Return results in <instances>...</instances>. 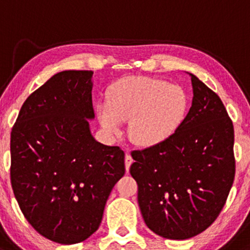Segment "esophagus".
Listing matches in <instances>:
<instances>
[{"label": "esophagus", "instance_id": "1", "mask_svg": "<svg viewBox=\"0 0 250 250\" xmlns=\"http://www.w3.org/2000/svg\"><path fill=\"white\" fill-rule=\"evenodd\" d=\"M132 162H133V159H132V157H131L130 153H126V156H125V167H126V171L130 170V167H131V164H132Z\"/></svg>", "mask_w": 250, "mask_h": 250}]
</instances>
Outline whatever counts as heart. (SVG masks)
<instances>
[{"label":"heart","mask_w":250,"mask_h":250,"mask_svg":"<svg viewBox=\"0 0 250 250\" xmlns=\"http://www.w3.org/2000/svg\"><path fill=\"white\" fill-rule=\"evenodd\" d=\"M187 108V93L179 85L156 78L128 77L112 85L107 103L98 106L97 114L110 136H119L123 122L130 119L131 138L140 146L150 147L177 131Z\"/></svg>","instance_id":"1"}]
</instances>
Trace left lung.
I'll list each match as a JSON object with an SVG mask.
<instances>
[{"instance_id": "left-lung-1", "label": "left lung", "mask_w": 250, "mask_h": 250, "mask_svg": "<svg viewBox=\"0 0 250 250\" xmlns=\"http://www.w3.org/2000/svg\"><path fill=\"white\" fill-rule=\"evenodd\" d=\"M190 77L192 104L177 131L161 144L131 152L143 218L170 240H187L211 226L235 177L231 119L220 97Z\"/></svg>"}]
</instances>
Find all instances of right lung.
<instances>
[{
    "label": "right lung",
    "mask_w": 250,
    "mask_h": 250,
    "mask_svg": "<svg viewBox=\"0 0 250 250\" xmlns=\"http://www.w3.org/2000/svg\"><path fill=\"white\" fill-rule=\"evenodd\" d=\"M92 71L53 75L27 98L10 134V181L20 209L39 234L61 245L97 231L125 153L97 142Z\"/></svg>",
    "instance_id": "right-lung-1"
}]
</instances>
